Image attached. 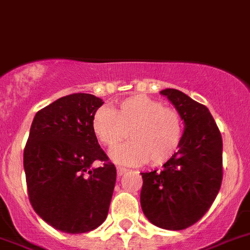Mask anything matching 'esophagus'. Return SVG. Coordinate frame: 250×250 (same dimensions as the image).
Returning <instances> with one entry per match:
<instances>
[{"instance_id": "obj_1", "label": "esophagus", "mask_w": 250, "mask_h": 250, "mask_svg": "<svg viewBox=\"0 0 250 250\" xmlns=\"http://www.w3.org/2000/svg\"><path fill=\"white\" fill-rule=\"evenodd\" d=\"M125 172H127V168H125V167H121V166L117 167V173H118L119 177L122 176L123 173H125Z\"/></svg>"}]
</instances>
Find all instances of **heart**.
Instances as JSON below:
<instances>
[{
  "label": "heart",
  "instance_id": "b5f03b06",
  "mask_svg": "<svg viewBox=\"0 0 250 250\" xmlns=\"http://www.w3.org/2000/svg\"><path fill=\"white\" fill-rule=\"evenodd\" d=\"M92 128L105 147L117 146L128 137L132 141L112 151L114 161L152 166L167 162L175 156L184 136V119L179 110L165 107L147 95H132L123 99L116 110L101 107L95 110Z\"/></svg>",
  "mask_w": 250,
  "mask_h": 250
}]
</instances>
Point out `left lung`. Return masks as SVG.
I'll list each match as a JSON object with an SVG mask.
<instances>
[{"label": "left lung", "mask_w": 250, "mask_h": 250, "mask_svg": "<svg viewBox=\"0 0 250 250\" xmlns=\"http://www.w3.org/2000/svg\"><path fill=\"white\" fill-rule=\"evenodd\" d=\"M160 93L179 110L185 131L180 148L162 170L141 173V206L156 227L182 230L205 215L220 190L223 140L204 104L177 89Z\"/></svg>", "instance_id": "obj_1"}]
</instances>
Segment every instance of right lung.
<instances>
[{
	"label": "right lung",
	"mask_w": 250,
	"mask_h": 250,
	"mask_svg": "<svg viewBox=\"0 0 250 250\" xmlns=\"http://www.w3.org/2000/svg\"><path fill=\"white\" fill-rule=\"evenodd\" d=\"M101 98L74 93L39 110L23 149L27 194L35 212L62 233L94 230L105 220L116 166L98 145L92 119ZM102 162L93 167V162Z\"/></svg>",
	"instance_id": "1"
}]
</instances>
